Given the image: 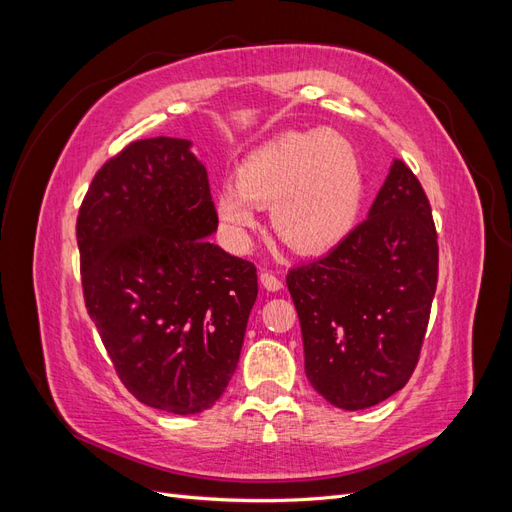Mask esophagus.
Segmentation results:
<instances>
[{"instance_id": "34e87169", "label": "esophagus", "mask_w": 512, "mask_h": 512, "mask_svg": "<svg viewBox=\"0 0 512 512\" xmlns=\"http://www.w3.org/2000/svg\"><path fill=\"white\" fill-rule=\"evenodd\" d=\"M260 284H262V288H267L269 292H277L282 288V280L280 277H275L273 273H269V271H262L260 273Z\"/></svg>"}]
</instances>
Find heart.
I'll list each match as a JSON object with an SVG mask.
<instances>
[{
    "instance_id": "obj_1",
    "label": "heart",
    "mask_w": 512,
    "mask_h": 512,
    "mask_svg": "<svg viewBox=\"0 0 512 512\" xmlns=\"http://www.w3.org/2000/svg\"><path fill=\"white\" fill-rule=\"evenodd\" d=\"M365 194L354 143L335 130L288 132L247 156L235 183L215 198V215L235 250L250 245L258 209L271 205V224L292 250L324 252L352 230Z\"/></svg>"
}]
</instances>
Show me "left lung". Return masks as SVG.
<instances>
[{
  "instance_id": "1",
  "label": "left lung",
  "mask_w": 512,
  "mask_h": 512,
  "mask_svg": "<svg viewBox=\"0 0 512 512\" xmlns=\"http://www.w3.org/2000/svg\"><path fill=\"white\" fill-rule=\"evenodd\" d=\"M286 284L307 380L329 404L365 410L404 389L438 284L436 228L412 170L393 160L367 220Z\"/></svg>"
}]
</instances>
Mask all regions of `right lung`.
Returning a JSON list of instances; mask_svg holds the SVG:
<instances>
[{
  "label": "right lung",
  "mask_w": 512,
  "mask_h": 512,
  "mask_svg": "<svg viewBox=\"0 0 512 512\" xmlns=\"http://www.w3.org/2000/svg\"><path fill=\"white\" fill-rule=\"evenodd\" d=\"M215 230L207 168L188 138L128 145L79 211L87 314L126 389L156 410H209L239 363L258 277L209 241Z\"/></svg>",
  "instance_id": "right-lung-1"
}]
</instances>
